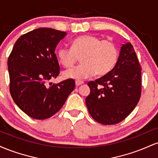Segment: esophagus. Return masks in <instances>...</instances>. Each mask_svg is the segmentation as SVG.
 Wrapping results in <instances>:
<instances>
[{
    "instance_id": "34e87169",
    "label": "esophagus",
    "mask_w": 158,
    "mask_h": 158,
    "mask_svg": "<svg viewBox=\"0 0 158 158\" xmlns=\"http://www.w3.org/2000/svg\"><path fill=\"white\" fill-rule=\"evenodd\" d=\"M82 84H84V82H83L82 81H79V80L76 81V85H77V86H79V85Z\"/></svg>"
}]
</instances>
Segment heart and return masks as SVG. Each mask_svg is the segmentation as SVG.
<instances>
[{
	"instance_id": "heart-1",
	"label": "heart",
	"mask_w": 158,
	"mask_h": 158,
	"mask_svg": "<svg viewBox=\"0 0 158 158\" xmlns=\"http://www.w3.org/2000/svg\"><path fill=\"white\" fill-rule=\"evenodd\" d=\"M118 55L115 43L92 35L79 36L73 40L71 48L61 47L57 51L59 62L65 68L73 66L81 57L80 65L63 73L65 78L76 79H87L95 73L97 76L106 75L115 66Z\"/></svg>"
}]
</instances>
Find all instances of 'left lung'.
I'll use <instances>...</instances> for the list:
<instances>
[{"instance_id": "8db88e82", "label": "left lung", "mask_w": 158, "mask_h": 158, "mask_svg": "<svg viewBox=\"0 0 158 158\" xmlns=\"http://www.w3.org/2000/svg\"><path fill=\"white\" fill-rule=\"evenodd\" d=\"M88 85L90 93L85 102L97 122L114 125L126 119L138 103L142 90L140 64L131 43L123 44L109 73Z\"/></svg>"}]
</instances>
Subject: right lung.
Instances as JSON below:
<instances>
[{
    "mask_svg": "<svg viewBox=\"0 0 158 158\" xmlns=\"http://www.w3.org/2000/svg\"><path fill=\"white\" fill-rule=\"evenodd\" d=\"M65 35L51 28L36 29L21 35L9 56L10 94L15 104L33 119L53 116L75 88L73 79L49 82L60 73L55 49Z\"/></svg>",
    "mask_w": 158,
    "mask_h": 158,
    "instance_id": "1",
    "label": "right lung"
}]
</instances>
